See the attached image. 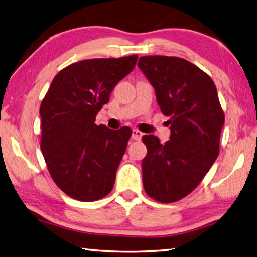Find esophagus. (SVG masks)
<instances>
[{
    "mask_svg": "<svg viewBox=\"0 0 257 257\" xmlns=\"http://www.w3.org/2000/svg\"><path fill=\"white\" fill-rule=\"evenodd\" d=\"M143 136V133L141 131H139V130L137 128H133L132 130V138L134 139V140H141V138Z\"/></svg>",
    "mask_w": 257,
    "mask_h": 257,
    "instance_id": "1",
    "label": "esophagus"
}]
</instances>
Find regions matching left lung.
Instances as JSON below:
<instances>
[{
    "mask_svg": "<svg viewBox=\"0 0 257 257\" xmlns=\"http://www.w3.org/2000/svg\"><path fill=\"white\" fill-rule=\"evenodd\" d=\"M138 66L155 89L163 114L169 116V140L143 136L147 156L142 181L147 194L172 203L199 185L219 155L224 115L210 76L184 58L143 56Z\"/></svg>",
    "mask_w": 257,
    "mask_h": 257,
    "instance_id": "8db88e82",
    "label": "left lung"
}]
</instances>
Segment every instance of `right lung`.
I'll list each match as a JSON object with an SVG mask.
<instances>
[{
    "mask_svg": "<svg viewBox=\"0 0 257 257\" xmlns=\"http://www.w3.org/2000/svg\"><path fill=\"white\" fill-rule=\"evenodd\" d=\"M137 60L132 55L74 63L58 72L43 99L40 149L54 182L72 199L92 202L112 190L132 130L94 121Z\"/></svg>",
    "mask_w": 257,
    "mask_h": 257,
    "instance_id": "right-lung-1",
    "label": "right lung"
}]
</instances>
